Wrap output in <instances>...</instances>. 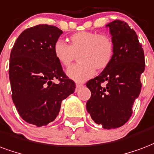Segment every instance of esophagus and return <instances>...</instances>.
Returning <instances> with one entry per match:
<instances>
[{"label": "esophagus", "instance_id": "1", "mask_svg": "<svg viewBox=\"0 0 154 154\" xmlns=\"http://www.w3.org/2000/svg\"><path fill=\"white\" fill-rule=\"evenodd\" d=\"M82 86H83V84H81V83H77V84H76V87H77V89L81 88Z\"/></svg>", "mask_w": 154, "mask_h": 154}]
</instances>
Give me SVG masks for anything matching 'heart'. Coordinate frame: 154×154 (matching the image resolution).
<instances>
[{"label":"heart","mask_w":154,"mask_h":154,"mask_svg":"<svg viewBox=\"0 0 154 154\" xmlns=\"http://www.w3.org/2000/svg\"><path fill=\"white\" fill-rule=\"evenodd\" d=\"M53 51L61 65L71 66L78 55L79 63L69 68L68 76L77 82H84L94 75L95 69L103 71L112 63L115 44L108 34L81 31L69 37V45L61 40L54 43Z\"/></svg>","instance_id":"heart-1"}]
</instances>
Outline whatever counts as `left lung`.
Instances as JSON below:
<instances>
[{
  "instance_id": "1",
  "label": "left lung",
  "mask_w": 154,
  "mask_h": 154,
  "mask_svg": "<svg viewBox=\"0 0 154 154\" xmlns=\"http://www.w3.org/2000/svg\"><path fill=\"white\" fill-rule=\"evenodd\" d=\"M107 27L115 44L114 58L105 70L86 82L91 92L86 109L95 123L109 130L123 126L131 118L140 93L145 60L137 35L126 22L116 19Z\"/></svg>"
}]
</instances>
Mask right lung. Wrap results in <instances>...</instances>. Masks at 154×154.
I'll return each instance as SVG.
<instances>
[{"mask_svg": "<svg viewBox=\"0 0 154 154\" xmlns=\"http://www.w3.org/2000/svg\"><path fill=\"white\" fill-rule=\"evenodd\" d=\"M62 31L39 24L19 35L11 50L9 77L12 100L20 117L36 126H47L56 118L61 102L76 88L63 71L53 47ZM58 80L59 83L53 82Z\"/></svg>", "mask_w": 154, "mask_h": 154, "instance_id": "add662e5", "label": "right lung"}]
</instances>
